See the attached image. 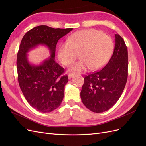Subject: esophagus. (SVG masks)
<instances>
[{
  "mask_svg": "<svg viewBox=\"0 0 146 146\" xmlns=\"http://www.w3.org/2000/svg\"><path fill=\"white\" fill-rule=\"evenodd\" d=\"M72 76H73V74H69L68 75V78H69V79H70V78H71L72 77Z\"/></svg>",
  "mask_w": 146,
  "mask_h": 146,
  "instance_id": "obj_1",
  "label": "esophagus"
}]
</instances>
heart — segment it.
I'll use <instances>...</instances> for the list:
<instances>
[{
  "instance_id": "obj_1",
  "label": "heart",
  "mask_w": 146,
  "mask_h": 146,
  "mask_svg": "<svg viewBox=\"0 0 146 146\" xmlns=\"http://www.w3.org/2000/svg\"><path fill=\"white\" fill-rule=\"evenodd\" d=\"M113 41L109 35L94 29L84 30L71 35L67 42L61 43L58 56L61 63L69 66L76 60L77 54L80 60L73 64L69 72L80 73L101 68L108 62L113 50Z\"/></svg>"
}]
</instances>
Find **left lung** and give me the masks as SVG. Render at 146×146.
I'll list each match as a JSON object with an SVG mask.
<instances>
[{
	"mask_svg": "<svg viewBox=\"0 0 146 146\" xmlns=\"http://www.w3.org/2000/svg\"><path fill=\"white\" fill-rule=\"evenodd\" d=\"M128 65L127 47L122 38L116 34L115 46L108 63L84 78L80 97L88 109L103 113L117 102L126 85Z\"/></svg>",
	"mask_w": 146,
	"mask_h": 146,
	"instance_id": "8db88e82",
	"label": "left lung"
}]
</instances>
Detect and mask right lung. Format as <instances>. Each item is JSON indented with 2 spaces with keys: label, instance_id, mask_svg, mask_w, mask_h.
Segmentation results:
<instances>
[{
  "label": "right lung",
  "instance_id": "add662e5",
  "mask_svg": "<svg viewBox=\"0 0 146 146\" xmlns=\"http://www.w3.org/2000/svg\"><path fill=\"white\" fill-rule=\"evenodd\" d=\"M73 29H54L39 25L30 30L22 39L17 55V70L21 90L32 107L41 113H50L60 105L67 76L64 69L55 62V48L58 40ZM39 45L46 46L51 56L39 65L29 63L27 54Z\"/></svg>",
  "mask_w": 146,
  "mask_h": 146
}]
</instances>
